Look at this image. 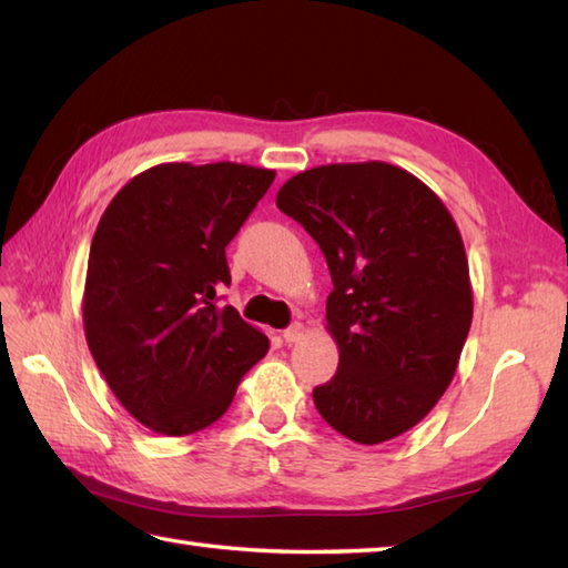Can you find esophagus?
<instances>
[{
	"label": "esophagus",
	"mask_w": 568,
	"mask_h": 568,
	"mask_svg": "<svg viewBox=\"0 0 568 568\" xmlns=\"http://www.w3.org/2000/svg\"><path fill=\"white\" fill-rule=\"evenodd\" d=\"M305 336V327L300 322H295L293 327H287L285 332H283V339H285V344H297L300 339H303Z\"/></svg>",
	"instance_id": "esophagus-1"
}]
</instances>
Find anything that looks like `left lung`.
Listing matches in <instances>:
<instances>
[{"instance_id": "obj_1", "label": "left lung", "mask_w": 568, "mask_h": 568, "mask_svg": "<svg viewBox=\"0 0 568 568\" xmlns=\"http://www.w3.org/2000/svg\"><path fill=\"white\" fill-rule=\"evenodd\" d=\"M327 258V332L339 368L312 390L320 415L356 444L413 429L439 403L474 320L468 258L449 210L403 168L329 163L277 190Z\"/></svg>"}]
</instances>
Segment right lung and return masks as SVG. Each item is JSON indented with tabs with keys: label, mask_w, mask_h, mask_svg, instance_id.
Masks as SVG:
<instances>
[{
	"label": "right lung",
	"mask_w": 568,
	"mask_h": 568,
	"mask_svg": "<svg viewBox=\"0 0 568 568\" xmlns=\"http://www.w3.org/2000/svg\"><path fill=\"white\" fill-rule=\"evenodd\" d=\"M275 171L161 163L116 192L94 232L82 322L94 364L131 417L165 437L220 419L268 336L216 305L226 244Z\"/></svg>",
	"instance_id": "1"
}]
</instances>
